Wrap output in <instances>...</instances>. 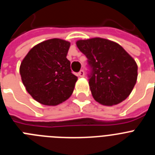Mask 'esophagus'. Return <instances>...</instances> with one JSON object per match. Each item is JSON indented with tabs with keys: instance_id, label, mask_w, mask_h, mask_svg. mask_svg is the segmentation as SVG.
Here are the masks:
<instances>
[{
	"instance_id": "esophagus-1",
	"label": "esophagus",
	"mask_w": 155,
	"mask_h": 155,
	"mask_svg": "<svg viewBox=\"0 0 155 155\" xmlns=\"http://www.w3.org/2000/svg\"><path fill=\"white\" fill-rule=\"evenodd\" d=\"M78 76L79 77H81V78H83V77L84 76V71H83V70H81L80 71L78 72Z\"/></svg>"
}]
</instances>
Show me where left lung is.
Wrapping results in <instances>:
<instances>
[{"instance_id":"left-lung-1","label":"left lung","mask_w":155,"mask_h":155,"mask_svg":"<svg viewBox=\"0 0 155 155\" xmlns=\"http://www.w3.org/2000/svg\"><path fill=\"white\" fill-rule=\"evenodd\" d=\"M77 46L87 58L89 86L100 104L113 105L126 99L137 79V65L116 42L102 38L78 40Z\"/></svg>"}]
</instances>
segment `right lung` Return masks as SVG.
<instances>
[{
	"mask_svg": "<svg viewBox=\"0 0 155 155\" xmlns=\"http://www.w3.org/2000/svg\"><path fill=\"white\" fill-rule=\"evenodd\" d=\"M69 42L51 39L31 48L20 66L26 91L39 103L57 105L70 98L78 77L67 59Z\"/></svg>",
	"mask_w": 155,
	"mask_h": 155,
	"instance_id": "right-lung-1",
	"label": "right lung"
}]
</instances>
